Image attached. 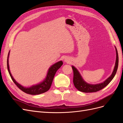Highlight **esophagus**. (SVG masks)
I'll use <instances>...</instances> for the list:
<instances>
[{"label":"esophagus","mask_w":123,"mask_h":123,"mask_svg":"<svg viewBox=\"0 0 123 123\" xmlns=\"http://www.w3.org/2000/svg\"><path fill=\"white\" fill-rule=\"evenodd\" d=\"M65 62H70V59L68 57H66L65 59Z\"/></svg>","instance_id":"esophagus-1"}]
</instances>
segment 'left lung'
Instances as JSON below:
<instances>
[{
	"label": "left lung",
	"mask_w": 123,
	"mask_h": 123,
	"mask_svg": "<svg viewBox=\"0 0 123 123\" xmlns=\"http://www.w3.org/2000/svg\"><path fill=\"white\" fill-rule=\"evenodd\" d=\"M115 50H116L117 54L116 62H115V64L113 72L112 74L106 80H105L102 83L95 85L88 84L83 80L77 69L75 67H74L73 66H72V68L73 71V84L74 86H75V87L78 90L85 93L95 92L100 90L104 88H105L106 86H107L110 83V81L113 79L115 74H116L118 68V56L116 47H115Z\"/></svg>",
	"instance_id": "obj_1"
}]
</instances>
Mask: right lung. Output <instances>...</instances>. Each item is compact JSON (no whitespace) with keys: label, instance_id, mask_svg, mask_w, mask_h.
Listing matches in <instances>:
<instances>
[{"label":"right lung","instance_id":"1","mask_svg":"<svg viewBox=\"0 0 123 123\" xmlns=\"http://www.w3.org/2000/svg\"><path fill=\"white\" fill-rule=\"evenodd\" d=\"M9 54L10 51L8 54V59H7V68H8V71L11 79H12L13 82L15 84V85L20 89L21 90L26 93L31 95L40 94L49 90L51 87L52 83V81L56 72L58 69L61 68V67L63 64V62L62 61H59L56 62L55 64H54L52 66H51L49 68V70L48 71V73L46 79L43 81H42V82L38 84L33 85L30 87H25L23 86L20 85L19 84H18L17 81L15 80V79L12 76V74L11 73L9 65Z\"/></svg>","mask_w":123,"mask_h":123}]
</instances>
